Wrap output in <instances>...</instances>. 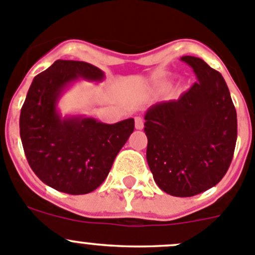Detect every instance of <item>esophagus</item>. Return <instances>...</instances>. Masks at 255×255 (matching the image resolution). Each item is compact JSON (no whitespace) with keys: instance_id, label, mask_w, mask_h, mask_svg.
Segmentation results:
<instances>
[{"instance_id":"1","label":"esophagus","mask_w":255,"mask_h":255,"mask_svg":"<svg viewBox=\"0 0 255 255\" xmlns=\"http://www.w3.org/2000/svg\"><path fill=\"white\" fill-rule=\"evenodd\" d=\"M134 126H136V129H142L143 128V119L141 117H136L134 118Z\"/></svg>"}]
</instances>
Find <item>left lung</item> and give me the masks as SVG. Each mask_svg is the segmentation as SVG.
<instances>
[{
  "label": "left lung",
  "mask_w": 255,
  "mask_h": 255,
  "mask_svg": "<svg viewBox=\"0 0 255 255\" xmlns=\"http://www.w3.org/2000/svg\"><path fill=\"white\" fill-rule=\"evenodd\" d=\"M180 59L198 80L178 100L148 108L146 157L160 189L174 197H192L215 187L228 171L238 119L221 73L197 57Z\"/></svg>",
  "instance_id": "8db88e82"
}]
</instances>
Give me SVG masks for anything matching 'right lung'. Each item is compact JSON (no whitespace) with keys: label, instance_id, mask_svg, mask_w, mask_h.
Listing matches in <instances>:
<instances>
[{"label":"right lung","instance_id":"1","mask_svg":"<svg viewBox=\"0 0 255 255\" xmlns=\"http://www.w3.org/2000/svg\"><path fill=\"white\" fill-rule=\"evenodd\" d=\"M102 81L104 72L81 61L58 59L34 77L20 113V137L26 160L43 183L68 194L99 187L134 129V119L107 125L94 118H61L57 103L68 85Z\"/></svg>","mask_w":255,"mask_h":255}]
</instances>
